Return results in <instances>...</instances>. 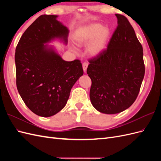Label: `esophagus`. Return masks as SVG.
Instances as JSON below:
<instances>
[{
	"mask_svg": "<svg viewBox=\"0 0 161 161\" xmlns=\"http://www.w3.org/2000/svg\"><path fill=\"white\" fill-rule=\"evenodd\" d=\"M87 67H88V64H87L86 62H84L83 64H82V69H83V70L85 72L86 71Z\"/></svg>",
	"mask_w": 161,
	"mask_h": 161,
	"instance_id": "obj_1",
	"label": "esophagus"
}]
</instances>
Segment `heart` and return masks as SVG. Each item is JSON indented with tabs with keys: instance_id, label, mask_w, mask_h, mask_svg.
<instances>
[{
	"instance_id": "obj_1",
	"label": "heart",
	"mask_w": 161,
	"mask_h": 161,
	"mask_svg": "<svg viewBox=\"0 0 161 161\" xmlns=\"http://www.w3.org/2000/svg\"><path fill=\"white\" fill-rule=\"evenodd\" d=\"M111 35V30L101 23H92L82 26L73 34V40L79 46L89 43L86 50L91 56H97L104 51ZM77 50L76 47H74Z\"/></svg>"
}]
</instances>
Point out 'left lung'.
I'll return each mask as SVG.
<instances>
[{"label": "left lung", "mask_w": 161, "mask_h": 161, "mask_svg": "<svg viewBox=\"0 0 161 161\" xmlns=\"http://www.w3.org/2000/svg\"><path fill=\"white\" fill-rule=\"evenodd\" d=\"M118 27L108 49L89 60L90 99L101 113L116 114L129 108L144 76L143 49L127 18L115 14Z\"/></svg>", "instance_id": "8db88e82"}]
</instances>
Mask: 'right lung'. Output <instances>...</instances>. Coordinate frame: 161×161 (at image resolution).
<instances>
[{
  "instance_id": "1",
  "label": "right lung",
  "mask_w": 161,
  "mask_h": 161,
  "mask_svg": "<svg viewBox=\"0 0 161 161\" xmlns=\"http://www.w3.org/2000/svg\"><path fill=\"white\" fill-rule=\"evenodd\" d=\"M58 15L39 17L23 33L15 50L17 87L27 108L41 117H50L64 108L75 82L83 75L80 60L67 62L56 47L67 45L69 28Z\"/></svg>"
}]
</instances>
